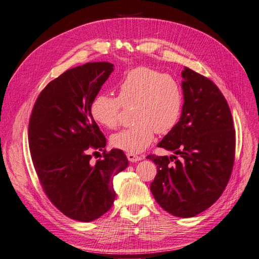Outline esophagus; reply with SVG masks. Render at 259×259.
Masks as SVG:
<instances>
[{"instance_id": "1", "label": "esophagus", "mask_w": 259, "mask_h": 259, "mask_svg": "<svg viewBox=\"0 0 259 259\" xmlns=\"http://www.w3.org/2000/svg\"><path fill=\"white\" fill-rule=\"evenodd\" d=\"M126 156L130 162H138V161H142L144 159L143 155H137V154H134V153H126Z\"/></svg>"}]
</instances>
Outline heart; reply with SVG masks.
<instances>
[{
	"mask_svg": "<svg viewBox=\"0 0 259 259\" xmlns=\"http://www.w3.org/2000/svg\"><path fill=\"white\" fill-rule=\"evenodd\" d=\"M116 90L117 97L100 94L91 105L94 120L107 128L119 124L122 106H133L132 119L135 124L112 135L114 147L131 153L142 152L151 144L154 132L166 134L178 122L183 95L170 75L138 67L123 77Z\"/></svg>",
	"mask_w": 259,
	"mask_h": 259,
	"instance_id": "b5f03b06",
	"label": "heart"
}]
</instances>
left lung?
<instances>
[{
	"label": "left lung",
	"instance_id": "1",
	"mask_svg": "<svg viewBox=\"0 0 259 259\" xmlns=\"http://www.w3.org/2000/svg\"><path fill=\"white\" fill-rule=\"evenodd\" d=\"M182 76V115L158 144L173 154L147 159L158 168L150 185L155 201L169 214L188 218L214 204L225 190L233 166L236 132L217 86L187 67Z\"/></svg>",
	"mask_w": 259,
	"mask_h": 259
}]
</instances>
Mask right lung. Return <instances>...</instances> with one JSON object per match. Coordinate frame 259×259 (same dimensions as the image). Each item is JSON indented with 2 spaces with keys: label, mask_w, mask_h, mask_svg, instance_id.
Returning a JSON list of instances; mask_svg holds the SVG:
<instances>
[{
  "label": "right lung",
  "mask_w": 259,
  "mask_h": 259,
  "mask_svg": "<svg viewBox=\"0 0 259 259\" xmlns=\"http://www.w3.org/2000/svg\"><path fill=\"white\" fill-rule=\"evenodd\" d=\"M113 67L89 62L67 70L42 91L30 117L29 147L40 183L53 204L77 222L110 209L113 178L128 165L122 150L106 152L107 140L91 113ZM92 150L103 151V158L93 162Z\"/></svg>",
  "instance_id": "add662e5"
}]
</instances>
